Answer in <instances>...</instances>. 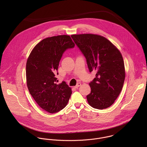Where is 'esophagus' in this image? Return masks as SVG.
Segmentation results:
<instances>
[{
	"instance_id": "34e87169",
	"label": "esophagus",
	"mask_w": 147,
	"mask_h": 147,
	"mask_svg": "<svg viewBox=\"0 0 147 147\" xmlns=\"http://www.w3.org/2000/svg\"><path fill=\"white\" fill-rule=\"evenodd\" d=\"M80 85H81V83H78V84H76V85L75 86V88L77 89V88H79V87Z\"/></svg>"
}]
</instances>
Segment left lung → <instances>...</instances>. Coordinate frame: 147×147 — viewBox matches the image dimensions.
I'll use <instances>...</instances> for the list:
<instances>
[{"instance_id": "1", "label": "left lung", "mask_w": 147, "mask_h": 147, "mask_svg": "<svg viewBox=\"0 0 147 147\" xmlns=\"http://www.w3.org/2000/svg\"><path fill=\"white\" fill-rule=\"evenodd\" d=\"M71 37L85 57L89 72H96L89 84L91 92L86 96L88 104L101 110L110 107L119 96L125 79L121 52L101 36L82 34Z\"/></svg>"}]
</instances>
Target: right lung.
I'll return each mask as SVG.
<instances>
[{
  "mask_svg": "<svg viewBox=\"0 0 147 147\" xmlns=\"http://www.w3.org/2000/svg\"><path fill=\"white\" fill-rule=\"evenodd\" d=\"M74 46L69 36L48 37L36 45L28 58L26 77L29 93L37 104L50 113L64 108L72 94L65 82L57 84L55 75L64 52Z\"/></svg>",
  "mask_w": 147,
  "mask_h": 147,
  "instance_id": "add662e5",
  "label": "right lung"
}]
</instances>
